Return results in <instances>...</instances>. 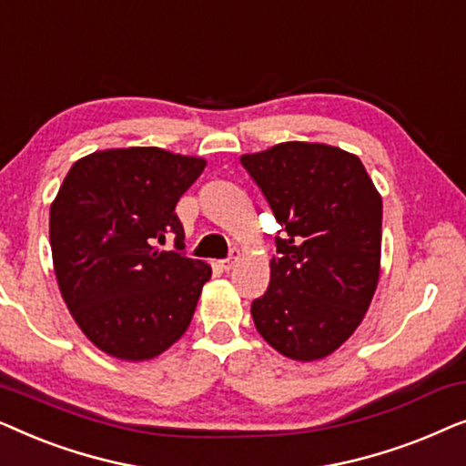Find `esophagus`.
<instances>
[{"label": "esophagus", "instance_id": "1", "mask_svg": "<svg viewBox=\"0 0 466 466\" xmlns=\"http://www.w3.org/2000/svg\"><path fill=\"white\" fill-rule=\"evenodd\" d=\"M238 260H239V250H231V254H228L227 258L220 260V267L225 271H228V269H233L235 265H238Z\"/></svg>", "mask_w": 466, "mask_h": 466}]
</instances>
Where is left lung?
<instances>
[{"label": "left lung", "instance_id": "1", "mask_svg": "<svg viewBox=\"0 0 466 466\" xmlns=\"http://www.w3.org/2000/svg\"><path fill=\"white\" fill-rule=\"evenodd\" d=\"M282 225L254 327L292 360H320L359 329L378 289L381 197L360 158L284 142L239 158Z\"/></svg>", "mask_w": 466, "mask_h": 466}]
</instances>
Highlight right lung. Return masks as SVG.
Returning <instances> with one entry per match:
<instances>
[{
  "label": "right lung",
  "instance_id": "add662e5",
  "mask_svg": "<svg viewBox=\"0 0 466 466\" xmlns=\"http://www.w3.org/2000/svg\"><path fill=\"white\" fill-rule=\"evenodd\" d=\"M206 158L110 148L72 165L50 206L56 284L88 341L120 360H150L193 320L212 267L184 257L176 203ZM174 234L176 251L157 243Z\"/></svg>",
  "mask_w": 466,
  "mask_h": 466
}]
</instances>
